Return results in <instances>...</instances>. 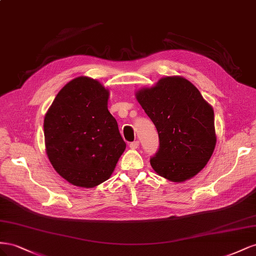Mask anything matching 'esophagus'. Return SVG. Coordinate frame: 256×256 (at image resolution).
<instances>
[{
	"label": "esophagus",
	"mask_w": 256,
	"mask_h": 256,
	"mask_svg": "<svg viewBox=\"0 0 256 256\" xmlns=\"http://www.w3.org/2000/svg\"><path fill=\"white\" fill-rule=\"evenodd\" d=\"M138 146H140V142L135 140V142H130V148L135 150V149H137V148H138Z\"/></svg>",
	"instance_id": "34e87169"
}]
</instances>
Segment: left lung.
Instances as JSON below:
<instances>
[{"label":"left lung","instance_id":"1","mask_svg":"<svg viewBox=\"0 0 256 256\" xmlns=\"http://www.w3.org/2000/svg\"><path fill=\"white\" fill-rule=\"evenodd\" d=\"M136 98L156 128L160 147L150 164L172 182L198 174L212 156L216 136L214 109L197 88L180 76L160 78Z\"/></svg>","mask_w":256,"mask_h":256}]
</instances>
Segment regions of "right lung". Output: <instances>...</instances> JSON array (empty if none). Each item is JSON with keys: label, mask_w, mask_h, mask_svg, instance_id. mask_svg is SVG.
<instances>
[{"label": "right lung", "mask_w": 256, "mask_h": 256, "mask_svg": "<svg viewBox=\"0 0 256 256\" xmlns=\"http://www.w3.org/2000/svg\"><path fill=\"white\" fill-rule=\"evenodd\" d=\"M108 98L98 80L77 77L62 88L45 114L48 158L76 186L94 188L109 179L126 150Z\"/></svg>", "instance_id": "1"}]
</instances>
